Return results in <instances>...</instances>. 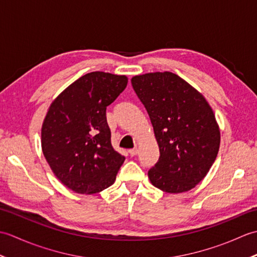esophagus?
<instances>
[{"label": "esophagus", "mask_w": 257, "mask_h": 257, "mask_svg": "<svg viewBox=\"0 0 257 257\" xmlns=\"http://www.w3.org/2000/svg\"><path fill=\"white\" fill-rule=\"evenodd\" d=\"M128 152H129V155H130V156H132V157H135V156H137V154H138V149H137V148L130 149Z\"/></svg>", "instance_id": "esophagus-1"}]
</instances>
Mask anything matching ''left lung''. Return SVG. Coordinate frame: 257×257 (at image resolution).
I'll return each mask as SVG.
<instances>
[{"instance_id": "left-lung-1", "label": "left lung", "mask_w": 257, "mask_h": 257, "mask_svg": "<svg viewBox=\"0 0 257 257\" xmlns=\"http://www.w3.org/2000/svg\"><path fill=\"white\" fill-rule=\"evenodd\" d=\"M132 84L148 112L159 160L148 171L152 185L182 193L205 178L220 149V127L209 102L171 72L134 76Z\"/></svg>"}]
</instances>
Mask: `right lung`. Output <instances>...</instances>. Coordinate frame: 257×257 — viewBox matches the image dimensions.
Segmentation results:
<instances>
[{"label":"right lung","mask_w":257,"mask_h":257,"mask_svg":"<svg viewBox=\"0 0 257 257\" xmlns=\"http://www.w3.org/2000/svg\"><path fill=\"white\" fill-rule=\"evenodd\" d=\"M128 84L124 75L91 72L64 89L42 124V150L56 178L80 194H94L114 182L124 157L114 150L106 108Z\"/></svg>","instance_id":"add662e5"}]
</instances>
